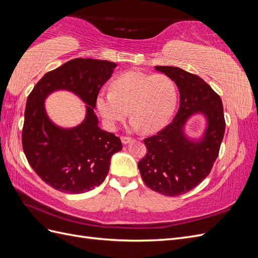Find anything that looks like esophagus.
I'll return each mask as SVG.
<instances>
[{"label": "esophagus", "instance_id": "34e87169", "mask_svg": "<svg viewBox=\"0 0 258 258\" xmlns=\"http://www.w3.org/2000/svg\"><path fill=\"white\" fill-rule=\"evenodd\" d=\"M120 140H121L122 144H128V143H130L132 141V139L129 138V137H121Z\"/></svg>", "mask_w": 258, "mask_h": 258}]
</instances>
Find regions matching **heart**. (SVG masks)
Listing matches in <instances>:
<instances>
[{"instance_id":"obj_1","label":"heart","mask_w":258,"mask_h":258,"mask_svg":"<svg viewBox=\"0 0 258 258\" xmlns=\"http://www.w3.org/2000/svg\"><path fill=\"white\" fill-rule=\"evenodd\" d=\"M176 101V85L169 76L129 71L116 77L111 91L99 93L97 107L111 129L126 117L128 110L132 130L153 132L169 120Z\"/></svg>"}]
</instances>
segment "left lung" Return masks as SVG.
<instances>
[{
    "label": "left lung",
    "mask_w": 258,
    "mask_h": 258,
    "mask_svg": "<svg viewBox=\"0 0 258 258\" xmlns=\"http://www.w3.org/2000/svg\"><path fill=\"white\" fill-rule=\"evenodd\" d=\"M172 79L179 92V107L172 122L146 138L147 153L138 167L145 185L169 197L186 194L211 172L225 134L221 97L201 79L176 67L156 66ZM195 113L206 117L207 127L198 140L184 134V124Z\"/></svg>",
    "instance_id": "1"
}]
</instances>
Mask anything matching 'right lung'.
Listing matches in <instances>:
<instances>
[{"label": "right lung", "instance_id": "right-lung-1", "mask_svg": "<svg viewBox=\"0 0 258 258\" xmlns=\"http://www.w3.org/2000/svg\"><path fill=\"white\" fill-rule=\"evenodd\" d=\"M114 62L76 58L46 73L28 97L22 128V148L30 166L52 188L83 194L102 183L112 156L121 151L118 137L99 127L95 114L101 87L111 79ZM57 90L71 91L86 103L79 126L61 128L44 110V100Z\"/></svg>", "mask_w": 258, "mask_h": 258}]
</instances>
